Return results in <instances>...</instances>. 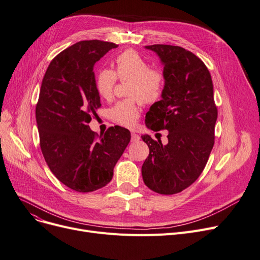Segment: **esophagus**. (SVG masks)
<instances>
[{
	"label": "esophagus",
	"mask_w": 260,
	"mask_h": 260,
	"mask_svg": "<svg viewBox=\"0 0 260 260\" xmlns=\"http://www.w3.org/2000/svg\"><path fill=\"white\" fill-rule=\"evenodd\" d=\"M140 140V136L137 134L135 133H132V142H137Z\"/></svg>",
	"instance_id": "1"
}]
</instances>
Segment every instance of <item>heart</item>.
<instances>
[{
    "label": "heart",
    "mask_w": 260,
    "mask_h": 260,
    "mask_svg": "<svg viewBox=\"0 0 260 260\" xmlns=\"http://www.w3.org/2000/svg\"><path fill=\"white\" fill-rule=\"evenodd\" d=\"M115 71L100 69L95 75L98 94L110 100L118 82L129 81L127 99L118 102L110 109V119L121 126L133 128L140 116L138 99L143 104L153 105L161 100L166 89V75L160 69L151 68L150 62L134 50H125L115 59Z\"/></svg>",
    "instance_id": "1"
}]
</instances>
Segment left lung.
<instances>
[{"label":"left lung","instance_id":"1","mask_svg":"<svg viewBox=\"0 0 260 260\" xmlns=\"http://www.w3.org/2000/svg\"><path fill=\"white\" fill-rule=\"evenodd\" d=\"M164 63L162 99L145 116L154 132L169 131L168 143L141 136L150 154L142 165L144 184L159 194H175L192 185L208 161L214 144L218 109L211 75L192 52L169 44H153Z\"/></svg>","mask_w":260,"mask_h":260}]
</instances>
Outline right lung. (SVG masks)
<instances>
[{
    "label": "right lung",
    "mask_w": 260,
    "mask_h": 260,
    "mask_svg": "<svg viewBox=\"0 0 260 260\" xmlns=\"http://www.w3.org/2000/svg\"><path fill=\"white\" fill-rule=\"evenodd\" d=\"M117 47L77 42L55 56L42 80L36 105L41 152L59 182L77 192L106 186L131 140L124 127L111 126L99 136L88 125L101 107L93 67Z\"/></svg>",
    "instance_id": "obj_1"
}]
</instances>
